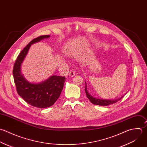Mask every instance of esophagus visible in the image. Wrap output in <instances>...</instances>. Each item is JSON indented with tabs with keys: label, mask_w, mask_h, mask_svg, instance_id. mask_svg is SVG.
Wrapping results in <instances>:
<instances>
[{
	"label": "esophagus",
	"mask_w": 147,
	"mask_h": 147,
	"mask_svg": "<svg viewBox=\"0 0 147 147\" xmlns=\"http://www.w3.org/2000/svg\"><path fill=\"white\" fill-rule=\"evenodd\" d=\"M74 75H75V71L73 70H71L69 73V76L70 77H73V76H74Z\"/></svg>",
	"instance_id": "esophagus-1"
}]
</instances>
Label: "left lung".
I'll return each mask as SVG.
<instances>
[{"mask_svg":"<svg viewBox=\"0 0 147 147\" xmlns=\"http://www.w3.org/2000/svg\"><path fill=\"white\" fill-rule=\"evenodd\" d=\"M85 91L86 94V96L90 100L91 103H92L94 105H100V106H108L109 105H111L113 104H115L120 100L125 95H123L121 97L119 98H116V99H102V98H99L97 97H95L93 96L89 92L88 88H87V84L86 82L85 81ZM126 94V93H125Z\"/></svg>","mask_w":147,"mask_h":147,"instance_id":"8db88e82","label":"left lung"}]
</instances>
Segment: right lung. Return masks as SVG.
Returning <instances> with one entry per match:
<instances>
[{"mask_svg":"<svg viewBox=\"0 0 147 147\" xmlns=\"http://www.w3.org/2000/svg\"><path fill=\"white\" fill-rule=\"evenodd\" d=\"M50 35H42L32 40L20 52L13 68V76L18 94L28 104L38 108L53 105L59 98L65 81V77L53 75L47 80L38 82L27 80L22 73L21 66L31 46Z\"/></svg>","mask_w":147,"mask_h":147,"instance_id":"right-lung-1","label":"right lung"}]
</instances>
